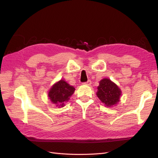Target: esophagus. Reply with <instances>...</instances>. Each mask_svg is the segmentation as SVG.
Wrapping results in <instances>:
<instances>
[{
	"mask_svg": "<svg viewBox=\"0 0 158 158\" xmlns=\"http://www.w3.org/2000/svg\"><path fill=\"white\" fill-rule=\"evenodd\" d=\"M91 84H92V82H91V80H88L86 82H84V85H90Z\"/></svg>",
	"mask_w": 158,
	"mask_h": 158,
	"instance_id": "obj_1",
	"label": "esophagus"
}]
</instances>
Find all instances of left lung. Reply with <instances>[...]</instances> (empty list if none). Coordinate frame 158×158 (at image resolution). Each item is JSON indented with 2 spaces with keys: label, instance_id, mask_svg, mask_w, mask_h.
Instances as JSON below:
<instances>
[{
  "label": "left lung",
  "instance_id": "8db88e82",
  "mask_svg": "<svg viewBox=\"0 0 158 158\" xmlns=\"http://www.w3.org/2000/svg\"><path fill=\"white\" fill-rule=\"evenodd\" d=\"M96 95L106 107L116 106L120 101L121 90L118 85L109 78H103L99 81Z\"/></svg>",
  "mask_w": 158,
  "mask_h": 158
}]
</instances>
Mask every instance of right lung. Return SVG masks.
I'll return each mask as SVG.
<instances>
[{
	"label": "right lung",
	"mask_w": 158,
	"mask_h": 158,
	"mask_svg": "<svg viewBox=\"0 0 158 158\" xmlns=\"http://www.w3.org/2000/svg\"><path fill=\"white\" fill-rule=\"evenodd\" d=\"M75 91V88L61 79L52 85L48 92V97L50 101L56 105V107H63L65 102L70 99Z\"/></svg>",
	"instance_id": "obj_1"
}]
</instances>
